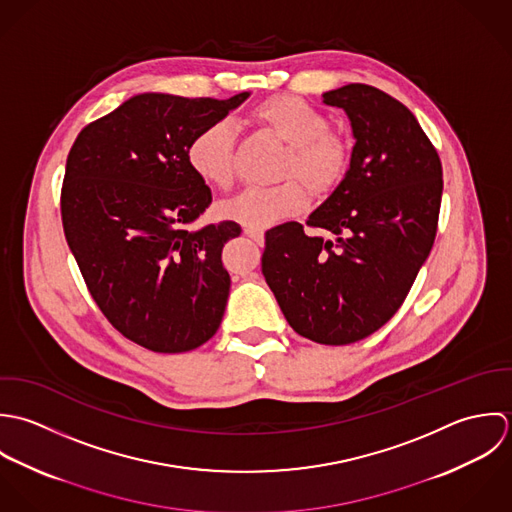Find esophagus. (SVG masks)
Returning a JSON list of instances; mask_svg holds the SVG:
<instances>
[{"instance_id": "obj_1", "label": "esophagus", "mask_w": 512, "mask_h": 512, "mask_svg": "<svg viewBox=\"0 0 512 512\" xmlns=\"http://www.w3.org/2000/svg\"><path fill=\"white\" fill-rule=\"evenodd\" d=\"M245 235L247 237H251L255 243H259V245H263V241H265V233L261 231V229H253V227H247L245 229Z\"/></svg>"}]
</instances>
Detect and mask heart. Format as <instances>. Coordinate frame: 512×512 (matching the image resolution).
Masks as SVG:
<instances>
[{
	"label": "heart",
	"mask_w": 512,
	"mask_h": 512,
	"mask_svg": "<svg viewBox=\"0 0 512 512\" xmlns=\"http://www.w3.org/2000/svg\"><path fill=\"white\" fill-rule=\"evenodd\" d=\"M251 120L281 138L289 152L281 164V178H299L310 192L330 190L346 170V148L328 132V118L316 106L293 97L277 95L251 112ZM235 130L229 120H215L192 136L186 160L192 172L213 188H227L233 180ZM307 194L299 182L287 180L269 188H247L221 204L225 219L245 227L263 229L285 217L299 215Z\"/></svg>",
	"instance_id": "obj_1"
}]
</instances>
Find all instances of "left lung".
Wrapping results in <instances>:
<instances>
[{
	"mask_svg": "<svg viewBox=\"0 0 512 512\" xmlns=\"http://www.w3.org/2000/svg\"><path fill=\"white\" fill-rule=\"evenodd\" d=\"M346 112L354 146L334 192L307 225L267 231L263 277L295 332L318 344H352L402 307L425 263L443 194L437 150L400 101L352 83L322 95Z\"/></svg>",
	"mask_w": 512,
	"mask_h": 512,
	"instance_id": "8db88e82",
	"label": "left lung"
}]
</instances>
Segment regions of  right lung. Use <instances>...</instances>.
I'll use <instances>...</instances> for the list:
<instances>
[{"mask_svg":"<svg viewBox=\"0 0 512 512\" xmlns=\"http://www.w3.org/2000/svg\"><path fill=\"white\" fill-rule=\"evenodd\" d=\"M249 95L142 93L85 126L69 152L61 192L69 249L108 322L152 352L194 350L221 324L231 287L221 249L241 227L190 229L211 190L186 148Z\"/></svg>","mask_w":512,"mask_h":512,"instance_id":"obj_1","label":"right lung"}]
</instances>
